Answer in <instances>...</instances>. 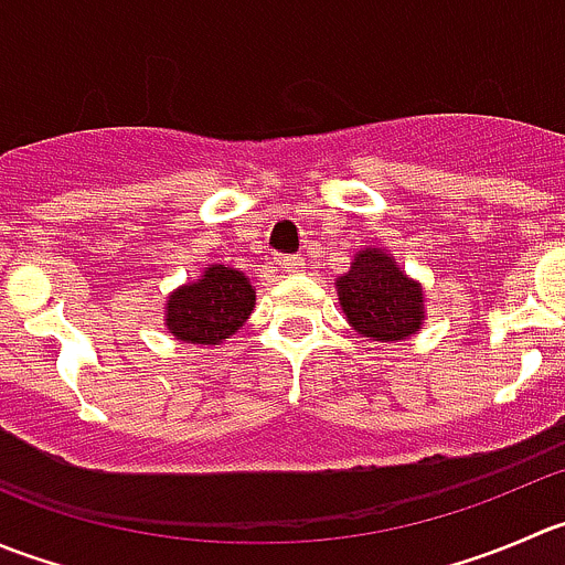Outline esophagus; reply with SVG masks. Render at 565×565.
<instances>
[{
    "label": "esophagus",
    "mask_w": 565,
    "mask_h": 565,
    "mask_svg": "<svg viewBox=\"0 0 565 565\" xmlns=\"http://www.w3.org/2000/svg\"><path fill=\"white\" fill-rule=\"evenodd\" d=\"M278 267H281L284 273H300L303 270V259H300V256H281V259H278Z\"/></svg>",
    "instance_id": "1"
}]
</instances>
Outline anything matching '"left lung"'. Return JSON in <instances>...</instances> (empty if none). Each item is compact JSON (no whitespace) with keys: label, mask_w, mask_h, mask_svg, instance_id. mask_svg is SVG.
Returning a JSON list of instances; mask_svg holds the SVG:
<instances>
[{"label":"left lung","mask_w":565,"mask_h":565,"mask_svg":"<svg viewBox=\"0 0 565 565\" xmlns=\"http://www.w3.org/2000/svg\"><path fill=\"white\" fill-rule=\"evenodd\" d=\"M337 295L350 328L372 342H403L428 317L422 284L377 245L355 250L350 270L337 278Z\"/></svg>","instance_id":"left-lung-1"}]
</instances>
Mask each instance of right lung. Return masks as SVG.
Returning <instances> with one entry per match:
<instances>
[{"mask_svg":"<svg viewBox=\"0 0 565 565\" xmlns=\"http://www.w3.org/2000/svg\"><path fill=\"white\" fill-rule=\"evenodd\" d=\"M256 289L237 267L215 262L195 281L182 284L166 298V331L188 344H223L248 322Z\"/></svg>","mask_w":565,"mask_h":565,"instance_id":"right-lung-1","label":"right lung"}]
</instances>
